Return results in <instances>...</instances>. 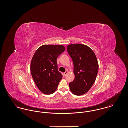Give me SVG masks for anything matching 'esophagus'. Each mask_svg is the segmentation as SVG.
<instances>
[{"mask_svg": "<svg viewBox=\"0 0 128 128\" xmlns=\"http://www.w3.org/2000/svg\"><path fill=\"white\" fill-rule=\"evenodd\" d=\"M68 71H66V72L64 73V75L65 76H66V75L68 74Z\"/></svg>", "mask_w": 128, "mask_h": 128, "instance_id": "34e87169", "label": "esophagus"}]
</instances>
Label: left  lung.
Wrapping results in <instances>:
<instances>
[{
    "instance_id": "8db88e82",
    "label": "left lung",
    "mask_w": 128,
    "mask_h": 128,
    "mask_svg": "<svg viewBox=\"0 0 128 128\" xmlns=\"http://www.w3.org/2000/svg\"><path fill=\"white\" fill-rule=\"evenodd\" d=\"M67 51L73 62L75 79L69 84L74 94L81 96L88 91L94 84L98 71V60L89 46L80 44L67 46Z\"/></svg>"
}]
</instances>
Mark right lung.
Listing matches in <instances>:
<instances>
[{
    "instance_id": "right-lung-1",
    "label": "right lung",
    "mask_w": 128,
    "mask_h": 128,
    "mask_svg": "<svg viewBox=\"0 0 128 128\" xmlns=\"http://www.w3.org/2000/svg\"><path fill=\"white\" fill-rule=\"evenodd\" d=\"M65 50L62 45L44 44L37 49L30 62L32 76L39 90L50 94L56 91L62 75L56 60Z\"/></svg>"
}]
</instances>
